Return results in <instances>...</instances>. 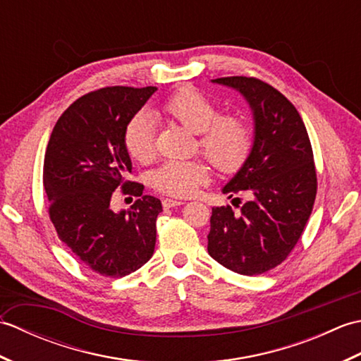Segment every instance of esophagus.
<instances>
[{
  "label": "esophagus",
  "mask_w": 361,
  "mask_h": 361,
  "mask_svg": "<svg viewBox=\"0 0 361 361\" xmlns=\"http://www.w3.org/2000/svg\"><path fill=\"white\" fill-rule=\"evenodd\" d=\"M180 204H183V202H180V200H173V198H164L163 200V206L166 209H169V208H175V206H180Z\"/></svg>",
  "instance_id": "esophagus-1"
}]
</instances>
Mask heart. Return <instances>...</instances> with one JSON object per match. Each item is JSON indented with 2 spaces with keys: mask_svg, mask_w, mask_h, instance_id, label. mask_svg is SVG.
Returning <instances> with one entry per match:
<instances>
[{
  "mask_svg": "<svg viewBox=\"0 0 361 361\" xmlns=\"http://www.w3.org/2000/svg\"><path fill=\"white\" fill-rule=\"evenodd\" d=\"M163 113L180 126L198 133L203 155L220 172H233L251 150V127L240 114H219L216 101L197 88H181L163 104ZM128 155L137 163L155 157V126L147 113H137L124 132ZM208 180V167L200 161H169L153 173V186L173 197H190Z\"/></svg>",
  "mask_w": 361,
  "mask_h": 361,
  "instance_id": "1",
  "label": "heart"
}]
</instances>
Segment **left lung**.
<instances>
[{"instance_id": "8db88e82", "label": "left lung", "mask_w": 361, "mask_h": 361, "mask_svg": "<svg viewBox=\"0 0 361 361\" xmlns=\"http://www.w3.org/2000/svg\"><path fill=\"white\" fill-rule=\"evenodd\" d=\"M212 83L245 97L255 119L247 159L221 189L243 195L212 208L208 252L234 273L255 276L278 267L295 248L313 209L317 172L304 122L288 99L268 83L234 75Z\"/></svg>"}]
</instances>
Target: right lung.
Wrapping results in <instances>:
<instances>
[{
  "instance_id": "right-lung-1",
  "label": "right lung",
  "mask_w": 361,
  "mask_h": 361,
  "mask_svg": "<svg viewBox=\"0 0 361 361\" xmlns=\"http://www.w3.org/2000/svg\"><path fill=\"white\" fill-rule=\"evenodd\" d=\"M157 87H106L79 97L54 127L44 153L43 186L59 239L91 270L122 278L153 256L158 198L127 181L132 159L124 132ZM118 187L141 196L130 210L114 213Z\"/></svg>"
}]
</instances>
